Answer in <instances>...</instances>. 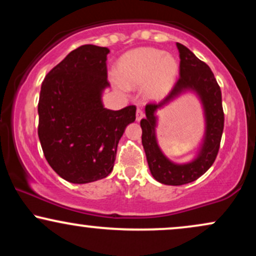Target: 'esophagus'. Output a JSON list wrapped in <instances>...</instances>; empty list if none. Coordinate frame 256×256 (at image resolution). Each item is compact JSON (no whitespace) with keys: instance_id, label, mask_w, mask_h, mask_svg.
I'll list each match as a JSON object with an SVG mask.
<instances>
[{"instance_id":"1","label":"esophagus","mask_w":256,"mask_h":256,"mask_svg":"<svg viewBox=\"0 0 256 256\" xmlns=\"http://www.w3.org/2000/svg\"><path fill=\"white\" fill-rule=\"evenodd\" d=\"M143 116H144V113H143L142 108L138 107V108H137V110H136V119H137V122H140V120L142 119Z\"/></svg>"}]
</instances>
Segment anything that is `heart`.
<instances>
[{
    "label": "heart",
    "instance_id": "b5f03b06",
    "mask_svg": "<svg viewBox=\"0 0 256 256\" xmlns=\"http://www.w3.org/2000/svg\"><path fill=\"white\" fill-rule=\"evenodd\" d=\"M178 62L172 55L155 48H137L122 55L116 64V77L120 88L142 85L146 98H164L174 84Z\"/></svg>",
    "mask_w": 256,
    "mask_h": 256
}]
</instances>
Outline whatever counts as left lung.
Wrapping results in <instances>:
<instances>
[{"label":"left lung","mask_w":256,"mask_h":256,"mask_svg":"<svg viewBox=\"0 0 256 256\" xmlns=\"http://www.w3.org/2000/svg\"><path fill=\"white\" fill-rule=\"evenodd\" d=\"M177 48L180 58L177 82L164 101L160 104H148L146 106V118L140 120L142 144L149 170L152 177L166 185L192 183L207 172L218 155L224 130L222 90L216 83L212 70L183 44L177 43ZM185 90H195L202 98L206 116V134L198 158L192 163L178 166L170 162L158 148L154 136V112Z\"/></svg>","instance_id":"left-lung-1"}]
</instances>
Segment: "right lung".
<instances>
[{
    "instance_id": "1",
    "label": "right lung",
    "mask_w": 256,
    "mask_h": 256,
    "mask_svg": "<svg viewBox=\"0 0 256 256\" xmlns=\"http://www.w3.org/2000/svg\"><path fill=\"white\" fill-rule=\"evenodd\" d=\"M110 49L85 44L67 55L44 78L38 101V137L43 154L64 180L85 184L112 172L119 140L136 119V107H104L110 86Z\"/></svg>"
}]
</instances>
